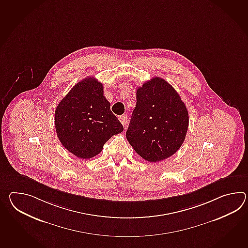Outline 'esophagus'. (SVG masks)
<instances>
[{
  "instance_id": "34e87169",
  "label": "esophagus",
  "mask_w": 248,
  "mask_h": 248,
  "mask_svg": "<svg viewBox=\"0 0 248 248\" xmlns=\"http://www.w3.org/2000/svg\"><path fill=\"white\" fill-rule=\"evenodd\" d=\"M118 119H119V121L121 122V124L124 126L126 125L127 116H125V115H122V116H118Z\"/></svg>"
}]
</instances>
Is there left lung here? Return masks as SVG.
Wrapping results in <instances>:
<instances>
[{"mask_svg": "<svg viewBox=\"0 0 248 248\" xmlns=\"http://www.w3.org/2000/svg\"><path fill=\"white\" fill-rule=\"evenodd\" d=\"M126 138L136 153L159 162L176 153L188 127L187 108L171 84L154 77L139 87Z\"/></svg>", "mask_w": 248, "mask_h": 248, "instance_id": "obj_1", "label": "left lung"}]
</instances>
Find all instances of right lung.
<instances>
[{
	"mask_svg": "<svg viewBox=\"0 0 248 248\" xmlns=\"http://www.w3.org/2000/svg\"><path fill=\"white\" fill-rule=\"evenodd\" d=\"M103 85L94 77L77 83L57 106L55 128L63 147L82 159L99 154L124 127L110 110Z\"/></svg>",
	"mask_w": 248,
	"mask_h": 248,
	"instance_id": "right-lung-1",
	"label": "right lung"
}]
</instances>
